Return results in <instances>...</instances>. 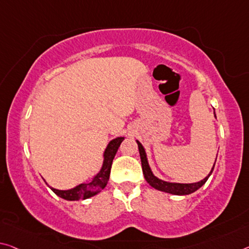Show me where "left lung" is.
I'll return each mask as SVG.
<instances>
[{
    "mask_svg": "<svg viewBox=\"0 0 249 249\" xmlns=\"http://www.w3.org/2000/svg\"><path fill=\"white\" fill-rule=\"evenodd\" d=\"M137 142V145H139V149H140V155H141V161H142V169H143V174L144 177L147 183L151 185L152 187L159 189V191L165 192V193H169V194H174V195H188L192 194V193L196 192L197 189L200 188L203 185L206 183V180L208 179V177L211 176L213 173V169L208 176L205 177L204 179L200 181H197V183H192V184H179V183H168V181H164L157 178L156 176L153 175V173L151 171V167H149L148 161H147V157H146V153L145 149L143 147L139 141ZM215 166V164H214Z\"/></svg>",
    "mask_w": 249,
    "mask_h": 249,
    "instance_id": "8db88e82",
    "label": "left lung"
}]
</instances>
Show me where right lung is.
I'll list each match as a JSON object with an SVG mask.
<instances>
[{"label":"right lung","mask_w":249,"mask_h":249,"mask_svg":"<svg viewBox=\"0 0 249 249\" xmlns=\"http://www.w3.org/2000/svg\"><path fill=\"white\" fill-rule=\"evenodd\" d=\"M123 140L124 137H117V139L109 142V144L107 145V147H106L104 152L103 166H102L100 173L94 177L90 183L80 184L78 186L72 189H69V191H60V189H55L53 187H51V189H52L57 196H60L61 198H64L66 200L86 199L96 195L97 193L102 191V189L106 186V184H107L114 156H115L117 149L120 147V145L122 142H123Z\"/></svg>","instance_id":"right-lung-1"}]
</instances>
